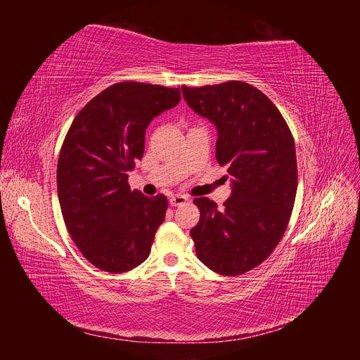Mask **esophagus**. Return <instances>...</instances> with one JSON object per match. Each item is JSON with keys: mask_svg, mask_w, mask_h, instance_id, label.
Listing matches in <instances>:
<instances>
[{"mask_svg": "<svg viewBox=\"0 0 360 360\" xmlns=\"http://www.w3.org/2000/svg\"><path fill=\"white\" fill-rule=\"evenodd\" d=\"M188 201H189V198L186 197V195H174V197H171V200H169V204L172 207H177V205H183Z\"/></svg>", "mask_w": 360, "mask_h": 360, "instance_id": "34e87169", "label": "esophagus"}]
</instances>
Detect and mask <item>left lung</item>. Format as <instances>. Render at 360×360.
Wrapping results in <instances>:
<instances>
[{
    "label": "left lung",
    "mask_w": 360,
    "mask_h": 360,
    "mask_svg": "<svg viewBox=\"0 0 360 360\" xmlns=\"http://www.w3.org/2000/svg\"><path fill=\"white\" fill-rule=\"evenodd\" d=\"M192 110L217 127L216 159L233 177V193L217 209L195 198L200 222L195 252L210 270L243 275L274 252L290 222L297 191V159L287 122L269 97L242 81L181 86Z\"/></svg>",
    "instance_id": "left-lung-1"
}]
</instances>
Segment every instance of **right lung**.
I'll use <instances>...</instances> for the list:
<instances>
[{"mask_svg": "<svg viewBox=\"0 0 360 360\" xmlns=\"http://www.w3.org/2000/svg\"><path fill=\"white\" fill-rule=\"evenodd\" d=\"M180 89L117 82L76 114L60 150L57 189L64 224L93 266L123 274L150 255L165 219V195L130 191L151 120L180 102Z\"/></svg>", "mask_w": 360, "mask_h": 360, "instance_id": "right-lung-1", "label": "right lung"}]
</instances>
